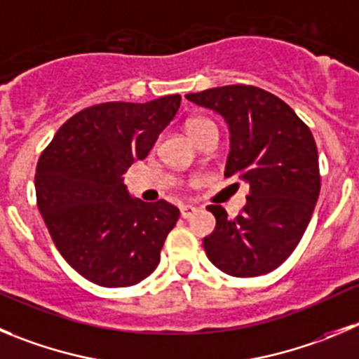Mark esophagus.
I'll return each mask as SVG.
<instances>
[{"instance_id":"34e87169","label":"esophagus","mask_w":359,"mask_h":359,"mask_svg":"<svg viewBox=\"0 0 359 359\" xmlns=\"http://www.w3.org/2000/svg\"><path fill=\"white\" fill-rule=\"evenodd\" d=\"M196 207H193V205H182L180 207V216L184 217V219H189L191 216H195L196 214Z\"/></svg>"}]
</instances>
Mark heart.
<instances>
[{
	"label": "heart",
	"instance_id": "1",
	"mask_svg": "<svg viewBox=\"0 0 359 359\" xmlns=\"http://www.w3.org/2000/svg\"><path fill=\"white\" fill-rule=\"evenodd\" d=\"M210 123H212V122H210V120L198 116V118H191L189 122L186 123V129H187V133H189V136H191V134L198 133V130H202L203 127L210 126Z\"/></svg>",
	"mask_w": 359,
	"mask_h": 359
}]
</instances>
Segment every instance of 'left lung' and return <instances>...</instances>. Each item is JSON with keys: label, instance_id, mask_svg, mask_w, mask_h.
I'll use <instances>...</instances> for the list:
<instances>
[{"label": "left lung", "instance_id": "obj_1", "mask_svg": "<svg viewBox=\"0 0 359 359\" xmlns=\"http://www.w3.org/2000/svg\"><path fill=\"white\" fill-rule=\"evenodd\" d=\"M187 100L219 113L230 129L225 177L250 184L241 214L207 209L216 229L203 239L210 262L237 278L267 274L299 244L320 193L313 134L289 104L251 85L187 93Z\"/></svg>", "mask_w": 359, "mask_h": 359}]
</instances>
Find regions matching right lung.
<instances>
[{"label": "right lung", "mask_w": 359, "mask_h": 359, "mask_svg": "<svg viewBox=\"0 0 359 359\" xmlns=\"http://www.w3.org/2000/svg\"><path fill=\"white\" fill-rule=\"evenodd\" d=\"M179 108L180 95L95 104L67 120L40 154L36 205L63 259L92 283L136 285L159 266L179 209L130 198L122 175L149 156Z\"/></svg>", "instance_id": "right-lung-1"}]
</instances>
